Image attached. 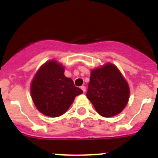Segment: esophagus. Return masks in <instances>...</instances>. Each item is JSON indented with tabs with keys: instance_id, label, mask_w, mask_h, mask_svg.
Here are the masks:
<instances>
[{
	"instance_id": "1",
	"label": "esophagus",
	"mask_w": 158,
	"mask_h": 158,
	"mask_svg": "<svg viewBox=\"0 0 158 158\" xmlns=\"http://www.w3.org/2000/svg\"><path fill=\"white\" fill-rule=\"evenodd\" d=\"M81 89H82V91H83L84 93H85V91H86V88H85V86H81Z\"/></svg>"
}]
</instances>
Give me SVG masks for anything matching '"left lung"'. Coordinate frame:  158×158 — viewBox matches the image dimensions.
I'll return each instance as SVG.
<instances>
[{
    "instance_id": "1",
    "label": "left lung",
    "mask_w": 158,
    "mask_h": 158,
    "mask_svg": "<svg viewBox=\"0 0 158 158\" xmlns=\"http://www.w3.org/2000/svg\"><path fill=\"white\" fill-rule=\"evenodd\" d=\"M86 96L100 115L111 117L127 104L129 86L116 66L106 64L92 71Z\"/></svg>"
}]
</instances>
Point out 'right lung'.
I'll list each match as a JSON object with an SVG mask.
<instances>
[{
	"label": "right lung",
	"mask_w": 158,
	"mask_h": 158,
	"mask_svg": "<svg viewBox=\"0 0 158 158\" xmlns=\"http://www.w3.org/2000/svg\"><path fill=\"white\" fill-rule=\"evenodd\" d=\"M83 93L71 78L64 75V68L50 61L39 69L31 85V93L37 109L47 116L63 115L78 95Z\"/></svg>",
	"instance_id": "right-lung-1"
}]
</instances>
